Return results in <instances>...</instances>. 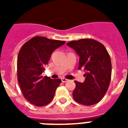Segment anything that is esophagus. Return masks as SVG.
Listing matches in <instances>:
<instances>
[{
    "mask_svg": "<svg viewBox=\"0 0 128 128\" xmlns=\"http://www.w3.org/2000/svg\"><path fill=\"white\" fill-rule=\"evenodd\" d=\"M61 80H62V82H68V79H66V78H62Z\"/></svg>",
    "mask_w": 128,
    "mask_h": 128,
    "instance_id": "obj_1",
    "label": "esophagus"
}]
</instances>
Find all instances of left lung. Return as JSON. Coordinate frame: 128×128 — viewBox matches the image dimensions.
Instances as JSON below:
<instances>
[{"label":"left lung","mask_w":128,"mask_h":128,"mask_svg":"<svg viewBox=\"0 0 128 128\" xmlns=\"http://www.w3.org/2000/svg\"><path fill=\"white\" fill-rule=\"evenodd\" d=\"M80 56L78 69L85 71L83 83L74 81L73 98L78 103L92 106L105 96L110 83L112 63L106 48L94 39H80L67 43Z\"/></svg>","instance_id":"1"}]
</instances>
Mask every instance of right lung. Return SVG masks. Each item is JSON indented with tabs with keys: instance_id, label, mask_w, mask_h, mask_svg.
<instances>
[{
	"instance_id": "add662e5",
	"label": "right lung",
	"mask_w": 128,
	"mask_h": 128,
	"mask_svg": "<svg viewBox=\"0 0 128 128\" xmlns=\"http://www.w3.org/2000/svg\"><path fill=\"white\" fill-rule=\"evenodd\" d=\"M65 41L35 36L25 43L17 58V77L24 97L36 106H44L52 101L60 79L42 76L54 50Z\"/></svg>"
}]
</instances>
